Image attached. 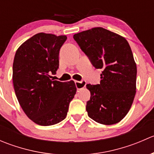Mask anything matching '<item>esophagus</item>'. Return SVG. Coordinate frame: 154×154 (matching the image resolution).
Segmentation results:
<instances>
[{"label": "esophagus", "mask_w": 154, "mask_h": 154, "mask_svg": "<svg viewBox=\"0 0 154 154\" xmlns=\"http://www.w3.org/2000/svg\"><path fill=\"white\" fill-rule=\"evenodd\" d=\"M76 87H77V89H81V88H84L86 85V82L85 80H82V81H75Z\"/></svg>", "instance_id": "esophagus-1"}]
</instances>
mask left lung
Instances as JSON below:
<instances>
[{
  "label": "left lung",
  "mask_w": 154,
  "mask_h": 154,
  "mask_svg": "<svg viewBox=\"0 0 154 154\" xmlns=\"http://www.w3.org/2000/svg\"><path fill=\"white\" fill-rule=\"evenodd\" d=\"M95 68L102 69L100 84H87L88 117L111 125L125 117L136 89V68L130 45L124 37L103 27H94L73 36Z\"/></svg>",
  "instance_id": "left-lung-1"
}]
</instances>
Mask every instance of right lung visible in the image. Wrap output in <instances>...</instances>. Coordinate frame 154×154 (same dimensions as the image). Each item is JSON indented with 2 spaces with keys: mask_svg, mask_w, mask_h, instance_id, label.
<instances>
[{
  "mask_svg": "<svg viewBox=\"0 0 154 154\" xmlns=\"http://www.w3.org/2000/svg\"><path fill=\"white\" fill-rule=\"evenodd\" d=\"M66 35L40 32L23 43L15 53L12 81L15 95L27 117L35 124L51 126L67 116L76 94L74 81L53 80L59 68L60 48Z\"/></svg>",
  "mask_w": 154,
  "mask_h": 154,
  "instance_id": "right-lung-1",
  "label": "right lung"
}]
</instances>
